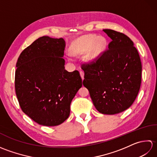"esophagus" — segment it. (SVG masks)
I'll return each mask as SVG.
<instances>
[{"label": "esophagus", "mask_w": 157, "mask_h": 157, "mask_svg": "<svg viewBox=\"0 0 157 157\" xmlns=\"http://www.w3.org/2000/svg\"><path fill=\"white\" fill-rule=\"evenodd\" d=\"M80 75H81V78H82V79H84V71H80Z\"/></svg>", "instance_id": "esophagus-1"}]
</instances>
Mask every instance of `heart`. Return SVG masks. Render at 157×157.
Segmentation results:
<instances>
[{"label": "heart", "mask_w": 157, "mask_h": 157, "mask_svg": "<svg viewBox=\"0 0 157 157\" xmlns=\"http://www.w3.org/2000/svg\"><path fill=\"white\" fill-rule=\"evenodd\" d=\"M105 48L106 40L104 38H97L94 35H86L79 38L73 43L71 53L74 56H79L89 52L86 61L88 63H93L102 55Z\"/></svg>", "instance_id": "obj_1"}]
</instances>
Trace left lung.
Returning <instances> with one entry per match:
<instances>
[{
	"label": "left lung",
	"instance_id": "left-lung-1",
	"mask_svg": "<svg viewBox=\"0 0 157 157\" xmlns=\"http://www.w3.org/2000/svg\"><path fill=\"white\" fill-rule=\"evenodd\" d=\"M112 40L108 50L93 63L83 64V84L88 90L95 108L105 115L128 109L141 85L142 63L131 39L123 33L103 29Z\"/></svg>",
	"mask_w": 157,
	"mask_h": 157
}]
</instances>
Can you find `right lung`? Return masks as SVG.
Returning a JSON list of instances; mask_svg holds the SVG:
<instances>
[{"label":"right lung","instance_id":"right-lung-1","mask_svg":"<svg viewBox=\"0 0 157 157\" xmlns=\"http://www.w3.org/2000/svg\"><path fill=\"white\" fill-rule=\"evenodd\" d=\"M65 48L63 38L42 36L23 50L17 62L15 88L20 107L40 125L64 122L82 86L78 71L65 69Z\"/></svg>","mask_w":157,"mask_h":157}]
</instances>
